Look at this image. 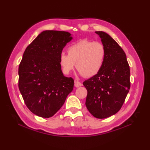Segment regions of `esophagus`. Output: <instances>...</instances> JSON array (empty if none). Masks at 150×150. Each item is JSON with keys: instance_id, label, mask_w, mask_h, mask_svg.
<instances>
[{"instance_id": "34e87169", "label": "esophagus", "mask_w": 150, "mask_h": 150, "mask_svg": "<svg viewBox=\"0 0 150 150\" xmlns=\"http://www.w3.org/2000/svg\"><path fill=\"white\" fill-rule=\"evenodd\" d=\"M74 85H75V86L76 88H78L79 86H81L82 85V84L81 83V82H79L78 81H75V84Z\"/></svg>"}]
</instances>
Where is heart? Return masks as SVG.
Masks as SVG:
<instances>
[{"label":"heart","instance_id":"1","mask_svg":"<svg viewBox=\"0 0 150 150\" xmlns=\"http://www.w3.org/2000/svg\"><path fill=\"white\" fill-rule=\"evenodd\" d=\"M105 57L106 50L103 44L81 39L68 47V55L64 53L60 54L59 64L63 73L68 75L76 63L79 74L91 77L100 72Z\"/></svg>","mask_w":150,"mask_h":150}]
</instances>
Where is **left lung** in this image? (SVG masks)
Listing matches in <instances>:
<instances>
[{
	"instance_id": "1",
	"label": "left lung",
	"mask_w": 150,
	"mask_h": 150,
	"mask_svg": "<svg viewBox=\"0 0 150 150\" xmlns=\"http://www.w3.org/2000/svg\"><path fill=\"white\" fill-rule=\"evenodd\" d=\"M106 50L100 72L83 82L88 95L86 106L97 119H105L119 111L130 88V69L126 53L112 37L95 31Z\"/></svg>"
}]
</instances>
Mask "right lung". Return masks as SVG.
<instances>
[{"label":"right lung","mask_w":150,"mask_h":150,"mask_svg":"<svg viewBox=\"0 0 150 150\" xmlns=\"http://www.w3.org/2000/svg\"><path fill=\"white\" fill-rule=\"evenodd\" d=\"M72 39L67 31L46 30L24 51L18 88L28 109L37 116H53L73 90L74 81L64 76L59 64L60 55Z\"/></svg>","instance_id":"1"}]
</instances>
